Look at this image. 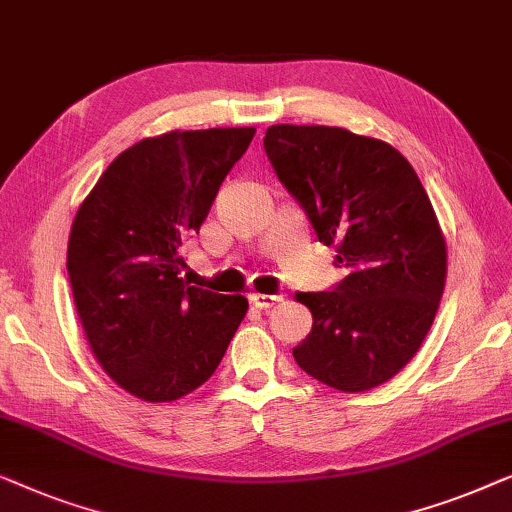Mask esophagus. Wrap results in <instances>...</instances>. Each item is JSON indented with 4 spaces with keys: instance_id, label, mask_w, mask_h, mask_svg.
<instances>
[{
    "instance_id": "esophagus-1",
    "label": "esophagus",
    "mask_w": 512,
    "mask_h": 512,
    "mask_svg": "<svg viewBox=\"0 0 512 512\" xmlns=\"http://www.w3.org/2000/svg\"><path fill=\"white\" fill-rule=\"evenodd\" d=\"M283 299L280 297V294H250V304H253L255 308H271V306H276L278 301Z\"/></svg>"
}]
</instances>
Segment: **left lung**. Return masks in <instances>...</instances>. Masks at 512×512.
Returning <instances> with one entry per match:
<instances>
[{
	"label": "left lung",
	"instance_id": "left-lung-1",
	"mask_svg": "<svg viewBox=\"0 0 512 512\" xmlns=\"http://www.w3.org/2000/svg\"><path fill=\"white\" fill-rule=\"evenodd\" d=\"M264 150L278 181L348 269L331 292H297L313 329L299 369L341 392H366L406 366L443 297L448 253L415 169L390 143L325 125H273Z\"/></svg>",
	"mask_w": 512,
	"mask_h": 512
}]
</instances>
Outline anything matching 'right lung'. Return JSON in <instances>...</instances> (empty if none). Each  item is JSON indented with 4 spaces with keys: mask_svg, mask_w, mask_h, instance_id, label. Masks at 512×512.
I'll return each instance as SVG.
<instances>
[{
    "mask_svg": "<svg viewBox=\"0 0 512 512\" xmlns=\"http://www.w3.org/2000/svg\"><path fill=\"white\" fill-rule=\"evenodd\" d=\"M255 127L169 132L120 153L78 208L67 271L102 369L136 399L176 401L204 385L248 301L181 278V246L199 234Z\"/></svg>",
    "mask_w": 512,
    "mask_h": 512,
    "instance_id": "right-lung-1",
    "label": "right lung"
}]
</instances>
